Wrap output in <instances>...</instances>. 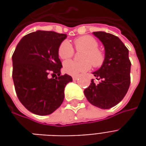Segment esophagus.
<instances>
[{"mask_svg": "<svg viewBox=\"0 0 146 146\" xmlns=\"http://www.w3.org/2000/svg\"><path fill=\"white\" fill-rule=\"evenodd\" d=\"M78 78H79V76H73V80H76L78 79Z\"/></svg>", "mask_w": 146, "mask_h": 146, "instance_id": "34e87169", "label": "esophagus"}]
</instances>
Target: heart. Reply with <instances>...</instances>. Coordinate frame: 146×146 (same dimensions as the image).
<instances>
[{"label": "heart", "mask_w": 146, "mask_h": 146, "mask_svg": "<svg viewBox=\"0 0 146 146\" xmlns=\"http://www.w3.org/2000/svg\"><path fill=\"white\" fill-rule=\"evenodd\" d=\"M74 45L76 51H84L80 55V62L66 61L63 64L65 73L70 75H78L87 72L91 69V64L95 68L100 67L104 62L105 55L98 49V43L91 36H80L75 39ZM74 50L72 44L68 40L62 42L58 49V54L61 59L66 60L72 57Z\"/></svg>", "instance_id": "b5f03b06"}]
</instances>
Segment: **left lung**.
<instances>
[{
	"label": "left lung",
	"mask_w": 146,
	"mask_h": 146,
	"mask_svg": "<svg viewBox=\"0 0 146 146\" xmlns=\"http://www.w3.org/2000/svg\"><path fill=\"white\" fill-rule=\"evenodd\" d=\"M105 48V59L101 68L93 73L94 80L84 95L88 101L100 109H110L122 100L128 91L131 83V62L128 49L119 37L106 32H94Z\"/></svg>",
	"instance_id": "obj_1"
}]
</instances>
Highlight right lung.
Instances as JSON below:
<instances>
[{
    "label": "right lung",
    "instance_id": "1",
    "mask_svg": "<svg viewBox=\"0 0 146 146\" xmlns=\"http://www.w3.org/2000/svg\"><path fill=\"white\" fill-rule=\"evenodd\" d=\"M66 34L53 31L29 33L21 39L12 55V78L18 98L31 113L49 115L64 100V89L72 77L60 75L58 49ZM51 72L54 78H49ZM57 75L58 77L56 76Z\"/></svg>",
    "mask_w": 146,
    "mask_h": 146
}]
</instances>
